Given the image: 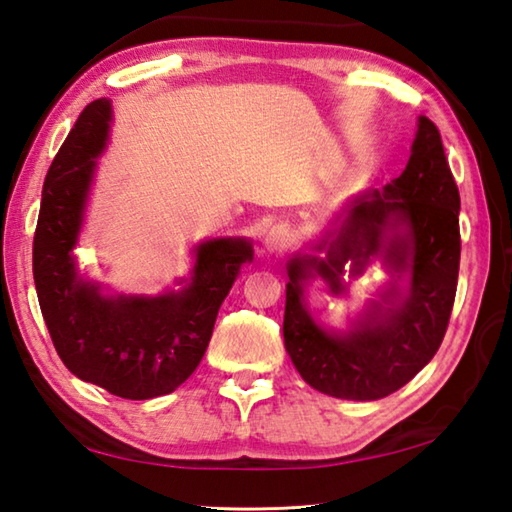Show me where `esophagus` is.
<instances>
[{"label":"esophagus","mask_w":512,"mask_h":512,"mask_svg":"<svg viewBox=\"0 0 512 512\" xmlns=\"http://www.w3.org/2000/svg\"><path fill=\"white\" fill-rule=\"evenodd\" d=\"M291 241V232L287 225H273L271 230L266 232V237L262 239V250L268 255H275V253H282L284 248L289 246Z\"/></svg>","instance_id":"obj_1"}]
</instances>
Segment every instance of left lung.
I'll list each match as a JSON object with an SVG mask.
<instances>
[{"instance_id": "1", "label": "left lung", "mask_w": 512, "mask_h": 512, "mask_svg": "<svg viewBox=\"0 0 512 512\" xmlns=\"http://www.w3.org/2000/svg\"><path fill=\"white\" fill-rule=\"evenodd\" d=\"M458 210L443 140L436 124L420 117L402 176L381 192L354 196L311 246L314 255L289 259L284 348L311 388L339 400H381L433 359L456 296ZM375 258L392 273L387 287L348 330L320 326L306 307V282L320 276L333 295H344V280Z\"/></svg>"}]
</instances>
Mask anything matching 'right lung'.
<instances>
[{
	"instance_id": "1",
	"label": "right lung",
	"mask_w": 512,
	"mask_h": 512,
	"mask_svg": "<svg viewBox=\"0 0 512 512\" xmlns=\"http://www.w3.org/2000/svg\"><path fill=\"white\" fill-rule=\"evenodd\" d=\"M110 121V99L92 101L51 162L33 237V280L67 370L124 400H151L176 391L201 363L221 302L241 266L253 262V244L244 237L201 241L189 277L158 296L106 293L83 277L74 248Z\"/></svg>"
}]
</instances>
